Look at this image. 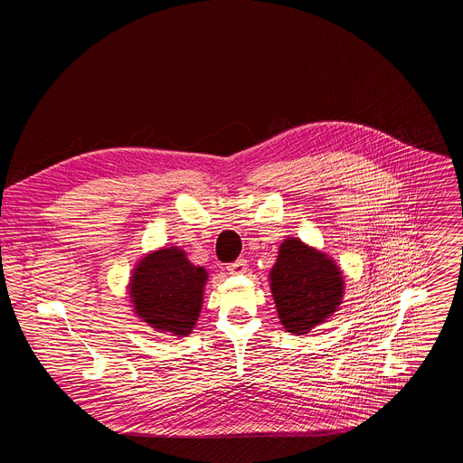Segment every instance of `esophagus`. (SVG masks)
<instances>
[{"mask_svg":"<svg viewBox=\"0 0 463 463\" xmlns=\"http://www.w3.org/2000/svg\"><path fill=\"white\" fill-rule=\"evenodd\" d=\"M227 271H229L231 275H240V273H245V271H247V260L240 258V260H236V261L229 263V266H227Z\"/></svg>","mask_w":463,"mask_h":463,"instance_id":"1","label":"esophagus"}]
</instances>
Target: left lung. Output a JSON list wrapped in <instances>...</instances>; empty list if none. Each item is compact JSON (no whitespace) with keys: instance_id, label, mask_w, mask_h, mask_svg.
<instances>
[{"instance_id":"1","label":"left lung","mask_w":463,"mask_h":463,"mask_svg":"<svg viewBox=\"0 0 463 463\" xmlns=\"http://www.w3.org/2000/svg\"><path fill=\"white\" fill-rule=\"evenodd\" d=\"M269 277L280 322L291 334H307L341 304L343 277L335 263L297 238L280 245Z\"/></svg>"}]
</instances>
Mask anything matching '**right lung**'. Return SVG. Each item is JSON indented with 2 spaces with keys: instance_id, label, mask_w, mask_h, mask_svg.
I'll return each mask as SVG.
<instances>
[{
  "instance_id": "add662e5",
  "label": "right lung",
  "mask_w": 463,
  "mask_h": 463,
  "mask_svg": "<svg viewBox=\"0 0 463 463\" xmlns=\"http://www.w3.org/2000/svg\"><path fill=\"white\" fill-rule=\"evenodd\" d=\"M207 271L168 247L146 256L131 277V302L139 317L159 332L186 335L200 317Z\"/></svg>"
}]
</instances>
